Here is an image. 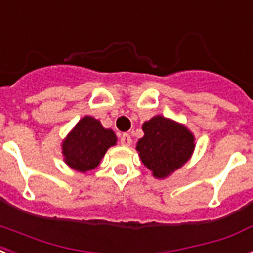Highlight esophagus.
<instances>
[{
    "label": "esophagus",
    "instance_id": "1",
    "mask_svg": "<svg viewBox=\"0 0 253 253\" xmlns=\"http://www.w3.org/2000/svg\"><path fill=\"white\" fill-rule=\"evenodd\" d=\"M120 144L124 145V146H129V145L132 144V138L129 136L128 133H123L120 136Z\"/></svg>",
    "mask_w": 253,
    "mask_h": 253
}]
</instances>
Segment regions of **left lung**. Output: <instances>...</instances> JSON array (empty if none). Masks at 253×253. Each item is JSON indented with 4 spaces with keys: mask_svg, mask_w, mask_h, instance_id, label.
Returning a JSON list of instances; mask_svg holds the SVG:
<instances>
[{
    "mask_svg": "<svg viewBox=\"0 0 253 253\" xmlns=\"http://www.w3.org/2000/svg\"><path fill=\"white\" fill-rule=\"evenodd\" d=\"M142 130L144 137L138 140L136 149L153 177H169L191 157L195 138L185 125L160 115L145 121Z\"/></svg>",
    "mask_w": 253,
    "mask_h": 253,
    "instance_id": "8db88e82",
    "label": "left lung"
}]
</instances>
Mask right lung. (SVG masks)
Listing matches in <instances>:
<instances>
[{"instance_id":"right-lung-1","label":"right lung","mask_w":253,"mask_h":253,"mask_svg":"<svg viewBox=\"0 0 253 253\" xmlns=\"http://www.w3.org/2000/svg\"><path fill=\"white\" fill-rule=\"evenodd\" d=\"M116 141L113 130L105 129L93 117L84 116L62 144L64 162L80 173L93 170L99 166L107 150L116 145Z\"/></svg>"}]
</instances>
